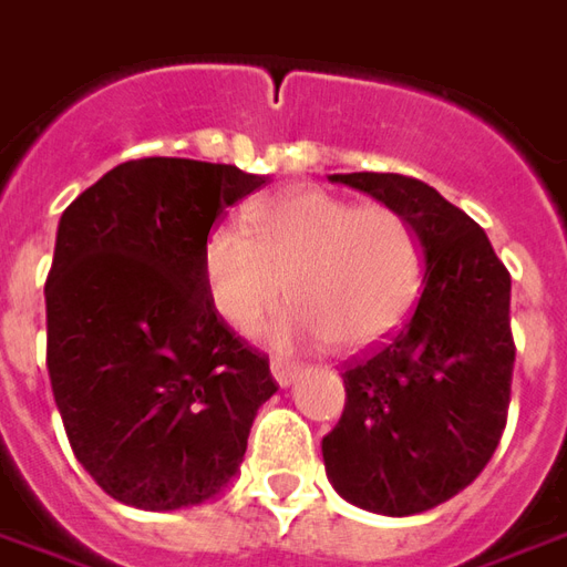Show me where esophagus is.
<instances>
[{
	"instance_id": "obj_1",
	"label": "esophagus",
	"mask_w": 567,
	"mask_h": 567,
	"mask_svg": "<svg viewBox=\"0 0 567 567\" xmlns=\"http://www.w3.org/2000/svg\"><path fill=\"white\" fill-rule=\"evenodd\" d=\"M270 370H272V380L279 382L282 389L295 385L297 373H300V370H297V364H288V361H272Z\"/></svg>"
}]
</instances>
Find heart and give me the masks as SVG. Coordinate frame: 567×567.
<instances>
[{
  "mask_svg": "<svg viewBox=\"0 0 567 567\" xmlns=\"http://www.w3.org/2000/svg\"><path fill=\"white\" fill-rule=\"evenodd\" d=\"M246 229L218 224L206 236L203 282L215 312L243 333L288 285L295 307L264 331L276 349L312 340L370 349L401 328L419 295V236L394 206L291 187L251 203Z\"/></svg>",
  "mask_w": 567,
  "mask_h": 567,
  "instance_id": "1",
  "label": "heart"
}]
</instances>
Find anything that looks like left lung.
I'll return each mask as SVG.
<instances>
[{"label": "left lung", "mask_w": 567, "mask_h": 567, "mask_svg": "<svg viewBox=\"0 0 567 567\" xmlns=\"http://www.w3.org/2000/svg\"><path fill=\"white\" fill-rule=\"evenodd\" d=\"M337 185L404 212L425 255L422 295L389 343L343 373L346 410L321 440L349 504L413 516L474 483L507 425L511 272L483 227L431 185L398 173H337Z\"/></svg>", "instance_id": "left-lung-1"}]
</instances>
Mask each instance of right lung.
Listing matches in <instances>:
<instances>
[{
    "instance_id": "right-lung-1",
    "label": "right lung",
    "mask_w": 567,
    "mask_h": 567,
    "mask_svg": "<svg viewBox=\"0 0 567 567\" xmlns=\"http://www.w3.org/2000/svg\"><path fill=\"white\" fill-rule=\"evenodd\" d=\"M264 182L230 163L142 157L60 215L48 373L75 458L121 504L161 513L218 498L279 392L203 282L215 218Z\"/></svg>"
}]
</instances>
